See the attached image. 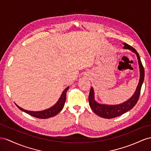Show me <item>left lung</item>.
<instances>
[{
	"mask_svg": "<svg viewBox=\"0 0 151 151\" xmlns=\"http://www.w3.org/2000/svg\"><path fill=\"white\" fill-rule=\"evenodd\" d=\"M123 45L124 49L129 50L136 54L138 61L139 69H140V78H139V82L136 90H135L132 96L127 101L119 104V105H106V104L99 103L95 100L94 91L93 87H91L89 96H88V101H89L90 107L96 115L105 119H112L118 117V116L125 114L127 111L132 109L138 101L140 94L141 87L144 80V69L142 65L139 54L137 52V50L132 46L125 43V42H124Z\"/></svg>",
	"mask_w": 151,
	"mask_h": 151,
	"instance_id": "left-lung-1",
	"label": "left lung"
}]
</instances>
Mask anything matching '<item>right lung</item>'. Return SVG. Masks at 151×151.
<instances>
[{"mask_svg": "<svg viewBox=\"0 0 151 151\" xmlns=\"http://www.w3.org/2000/svg\"><path fill=\"white\" fill-rule=\"evenodd\" d=\"M69 87H68L65 88L63 91V93H62L60 98L58 100V101L53 106L49 108L48 109H46L42 111H29L27 110H24L22 108L16 105L19 109L21 110L22 111H24V112L30 115L31 116H33L34 117L39 118V119H48L50 117H52L53 116L56 115L57 114H59L60 111L63 109L64 106L65 99H66V92L68 90Z\"/></svg>", "mask_w": 151, "mask_h": 151, "instance_id": "obj_1", "label": "right lung"}]
</instances>
